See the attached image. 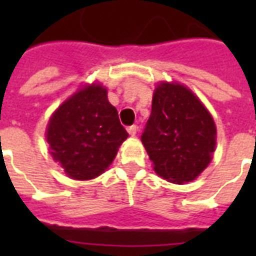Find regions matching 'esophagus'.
Wrapping results in <instances>:
<instances>
[{
  "label": "esophagus",
  "mask_w": 256,
  "mask_h": 256,
  "mask_svg": "<svg viewBox=\"0 0 256 256\" xmlns=\"http://www.w3.org/2000/svg\"><path fill=\"white\" fill-rule=\"evenodd\" d=\"M128 132L130 136H134L136 134V132H138V126H136V124H132V126H128Z\"/></svg>",
  "instance_id": "obj_1"
}]
</instances>
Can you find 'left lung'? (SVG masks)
<instances>
[{
    "instance_id": "8db88e82",
    "label": "left lung",
    "mask_w": 256,
    "mask_h": 256,
    "mask_svg": "<svg viewBox=\"0 0 256 256\" xmlns=\"http://www.w3.org/2000/svg\"><path fill=\"white\" fill-rule=\"evenodd\" d=\"M154 171L168 182H191L208 166L216 144L214 120L186 86L160 82L140 136Z\"/></svg>"
}]
</instances>
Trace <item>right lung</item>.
Instances as JSON below:
<instances>
[{"mask_svg":"<svg viewBox=\"0 0 256 256\" xmlns=\"http://www.w3.org/2000/svg\"><path fill=\"white\" fill-rule=\"evenodd\" d=\"M128 136L108 90L100 84L74 92L54 112L46 128L53 160L77 180L102 174Z\"/></svg>","mask_w":256,"mask_h":256,"instance_id":"1","label":"right lung"}]
</instances>
